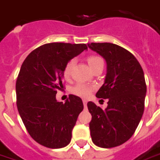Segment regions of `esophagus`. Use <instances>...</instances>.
<instances>
[{"mask_svg":"<svg viewBox=\"0 0 160 160\" xmlns=\"http://www.w3.org/2000/svg\"><path fill=\"white\" fill-rule=\"evenodd\" d=\"M83 104H84V107H87V104H88L87 100H83Z\"/></svg>","mask_w":160,"mask_h":160,"instance_id":"esophagus-1","label":"esophagus"}]
</instances>
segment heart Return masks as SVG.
I'll use <instances>...</instances> for the list:
<instances>
[{"mask_svg":"<svg viewBox=\"0 0 160 160\" xmlns=\"http://www.w3.org/2000/svg\"><path fill=\"white\" fill-rule=\"evenodd\" d=\"M88 62L90 67L92 68V70H94L96 66H100V65H104V61L101 57L96 56V55H91L88 57ZM74 66V59H70L69 61L66 62V64L64 66L63 69V75L66 79H68L71 76L72 70V67ZM94 89L93 87L89 86V85L84 84V83H78V84L74 85L73 87H72L70 91L72 94L77 95L79 97H82V98H87L88 97L92 90Z\"/></svg>","mask_w":160,"mask_h":160,"instance_id":"b5f03b06","label":"heart"}]
</instances>
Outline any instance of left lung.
<instances>
[{
	"label": "left lung",
	"mask_w": 160,
	"mask_h": 160,
	"mask_svg": "<svg viewBox=\"0 0 160 160\" xmlns=\"http://www.w3.org/2000/svg\"><path fill=\"white\" fill-rule=\"evenodd\" d=\"M88 46L107 62L105 82L96 96L108 99L105 109L92 102H88L92 116L90 134L95 145L112 148L130 139L144 114L146 94L144 71L134 55L117 44L91 43Z\"/></svg>",
	"instance_id": "left-lung-1"
}]
</instances>
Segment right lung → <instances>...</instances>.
Masks as SVG:
<instances>
[{
  "label": "right lung",
  "instance_id": "1",
  "mask_svg": "<svg viewBox=\"0 0 160 160\" xmlns=\"http://www.w3.org/2000/svg\"><path fill=\"white\" fill-rule=\"evenodd\" d=\"M88 49L86 43H50L35 49L21 66L16 83V106L30 137L47 148L65 147L83 102L70 94L66 102L56 100L65 88L63 69L72 58Z\"/></svg>",
  "mask_w": 160,
  "mask_h": 160
}]
</instances>
